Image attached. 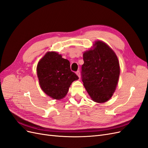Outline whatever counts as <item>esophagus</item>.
<instances>
[{
  "label": "esophagus",
  "mask_w": 148,
  "mask_h": 148,
  "mask_svg": "<svg viewBox=\"0 0 148 148\" xmlns=\"http://www.w3.org/2000/svg\"><path fill=\"white\" fill-rule=\"evenodd\" d=\"M76 74H77V75H78V77L79 78L80 77V72H79V71L78 70V71H77V72H76Z\"/></svg>",
  "instance_id": "34e87169"
}]
</instances>
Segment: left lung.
<instances>
[{
  "label": "left lung",
  "instance_id": "8db88e82",
  "mask_svg": "<svg viewBox=\"0 0 148 148\" xmlns=\"http://www.w3.org/2000/svg\"><path fill=\"white\" fill-rule=\"evenodd\" d=\"M93 46L83 53L82 78L92 100L103 103L110 99L115 91L120 65L115 53L107 44L97 41Z\"/></svg>",
  "mask_w": 148,
  "mask_h": 148
}]
</instances>
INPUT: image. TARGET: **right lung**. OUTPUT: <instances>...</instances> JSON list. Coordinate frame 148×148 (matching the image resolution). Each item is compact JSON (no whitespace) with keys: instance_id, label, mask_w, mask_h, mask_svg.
<instances>
[{"instance_id":"obj_1","label":"right lung","mask_w":148,"mask_h":148,"mask_svg":"<svg viewBox=\"0 0 148 148\" xmlns=\"http://www.w3.org/2000/svg\"><path fill=\"white\" fill-rule=\"evenodd\" d=\"M40 87L54 99H62L69 91L73 82L79 79L70 70V62L56 52H48L37 65Z\"/></svg>"}]
</instances>
